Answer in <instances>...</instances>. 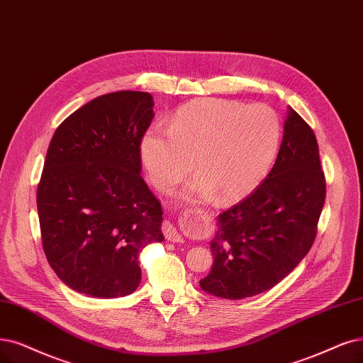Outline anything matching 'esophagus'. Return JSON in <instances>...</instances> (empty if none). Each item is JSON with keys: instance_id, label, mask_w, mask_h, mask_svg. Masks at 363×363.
<instances>
[{"instance_id": "obj_1", "label": "esophagus", "mask_w": 363, "mask_h": 363, "mask_svg": "<svg viewBox=\"0 0 363 363\" xmlns=\"http://www.w3.org/2000/svg\"><path fill=\"white\" fill-rule=\"evenodd\" d=\"M163 232H164V236H166V239L167 240H170V242H182V236H181V233L178 232V229L177 227H174L172 223H169V221H166L164 224H163Z\"/></svg>"}]
</instances>
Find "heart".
I'll return each mask as SVG.
<instances>
[{
    "label": "heart",
    "mask_w": 363,
    "mask_h": 363,
    "mask_svg": "<svg viewBox=\"0 0 363 363\" xmlns=\"http://www.w3.org/2000/svg\"><path fill=\"white\" fill-rule=\"evenodd\" d=\"M281 140L272 109L233 100L203 99L185 104L170 128L152 125L140 143V155L158 190H169L193 167L196 178L181 199L229 203L256 189L269 172Z\"/></svg>",
    "instance_id": "obj_1"
}]
</instances>
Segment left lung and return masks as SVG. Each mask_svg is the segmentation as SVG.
<instances>
[{
	"mask_svg": "<svg viewBox=\"0 0 363 363\" xmlns=\"http://www.w3.org/2000/svg\"><path fill=\"white\" fill-rule=\"evenodd\" d=\"M325 199L314 131L289 107L272 170L218 216L213 264L200 287L217 298L244 299L277 286L311 250Z\"/></svg>",
	"mask_w": 363,
	"mask_h": 363,
	"instance_id": "obj_1",
	"label": "left lung"
}]
</instances>
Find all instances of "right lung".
<instances>
[{"label": "right lung", "mask_w": 363, "mask_h": 363, "mask_svg": "<svg viewBox=\"0 0 363 363\" xmlns=\"http://www.w3.org/2000/svg\"><path fill=\"white\" fill-rule=\"evenodd\" d=\"M152 96L104 94L64 119L37 186L43 251L65 286L119 298L140 284V251L163 242V211L140 177Z\"/></svg>", "instance_id": "right-lung-1"}]
</instances>
